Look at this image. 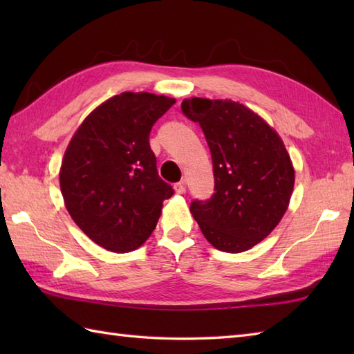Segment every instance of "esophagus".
Returning <instances> with one entry per match:
<instances>
[{
	"instance_id": "1",
	"label": "esophagus",
	"mask_w": 354,
	"mask_h": 354,
	"mask_svg": "<svg viewBox=\"0 0 354 354\" xmlns=\"http://www.w3.org/2000/svg\"><path fill=\"white\" fill-rule=\"evenodd\" d=\"M175 193L176 194H184L185 193V184L184 183H178L175 185Z\"/></svg>"
}]
</instances>
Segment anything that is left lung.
I'll return each mask as SVG.
<instances>
[{"instance_id": "left-lung-1", "label": "left lung", "mask_w": 354, "mask_h": 354, "mask_svg": "<svg viewBox=\"0 0 354 354\" xmlns=\"http://www.w3.org/2000/svg\"><path fill=\"white\" fill-rule=\"evenodd\" d=\"M181 109L205 133L213 160L214 194L190 212L216 250L243 252L277 227L295 184V169L274 127L232 100L184 99Z\"/></svg>"}]
</instances>
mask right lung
<instances>
[{
  "mask_svg": "<svg viewBox=\"0 0 354 354\" xmlns=\"http://www.w3.org/2000/svg\"><path fill=\"white\" fill-rule=\"evenodd\" d=\"M176 100L122 93L82 122L59 170L65 207L94 243L123 254L152 234L173 189L158 176L149 145L152 126Z\"/></svg>",
  "mask_w": 354,
  "mask_h": 354,
  "instance_id": "obj_1",
  "label": "right lung"
}]
</instances>
